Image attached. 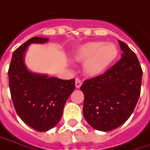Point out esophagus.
<instances>
[{"mask_svg": "<svg viewBox=\"0 0 150 150\" xmlns=\"http://www.w3.org/2000/svg\"><path fill=\"white\" fill-rule=\"evenodd\" d=\"M81 85H82L81 81L80 79L76 78V79H75V87L77 88V89H79V88L81 86Z\"/></svg>", "mask_w": 150, "mask_h": 150, "instance_id": "1", "label": "esophagus"}]
</instances>
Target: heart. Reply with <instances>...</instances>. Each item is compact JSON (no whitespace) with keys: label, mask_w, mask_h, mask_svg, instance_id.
<instances>
[{"label":"heart","mask_w":150,"mask_h":150,"mask_svg":"<svg viewBox=\"0 0 150 150\" xmlns=\"http://www.w3.org/2000/svg\"><path fill=\"white\" fill-rule=\"evenodd\" d=\"M118 55V49L112 42H91L79 47L74 59L84 63V73L89 77L102 75Z\"/></svg>","instance_id":"obj_1"}]
</instances>
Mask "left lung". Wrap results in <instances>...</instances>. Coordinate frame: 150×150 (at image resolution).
Wrapping results in <instances>:
<instances>
[{"label":"left lung","mask_w":150,"mask_h":150,"mask_svg":"<svg viewBox=\"0 0 150 150\" xmlns=\"http://www.w3.org/2000/svg\"><path fill=\"white\" fill-rule=\"evenodd\" d=\"M122 59L103 75L85 81L83 115L91 127L103 132L120 127L139 101L143 71L136 54L118 40Z\"/></svg>","instance_id":"8db88e82"}]
</instances>
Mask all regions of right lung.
Instances as JSON below:
<instances>
[{
	"instance_id": "obj_1",
	"label": "right lung",
	"mask_w": 150,
	"mask_h": 150,
	"mask_svg": "<svg viewBox=\"0 0 150 150\" xmlns=\"http://www.w3.org/2000/svg\"><path fill=\"white\" fill-rule=\"evenodd\" d=\"M49 38H32L16 49L8 70L9 87L19 117L30 127L45 132L55 127L63 114L69 96L75 87V79L69 81L47 74L33 73L26 66L24 58L33 43H45Z\"/></svg>"
}]
</instances>
